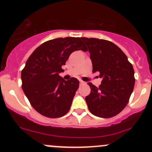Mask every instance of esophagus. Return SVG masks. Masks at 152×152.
<instances>
[{
    "instance_id": "34e87169",
    "label": "esophagus",
    "mask_w": 152,
    "mask_h": 152,
    "mask_svg": "<svg viewBox=\"0 0 152 152\" xmlns=\"http://www.w3.org/2000/svg\"><path fill=\"white\" fill-rule=\"evenodd\" d=\"M79 82H80V85H85V82H83V81H82V80H80V81H79Z\"/></svg>"
}]
</instances>
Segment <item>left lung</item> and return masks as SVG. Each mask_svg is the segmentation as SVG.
Returning a JSON list of instances; mask_svg holds the SVG:
<instances>
[{
  "label": "left lung",
  "mask_w": 152,
  "mask_h": 152,
  "mask_svg": "<svg viewBox=\"0 0 152 152\" xmlns=\"http://www.w3.org/2000/svg\"><path fill=\"white\" fill-rule=\"evenodd\" d=\"M90 53L93 72L102 78L99 87L89 82L91 91L85 98L90 113L100 118L117 115L129 101L135 79L132 65L113 42L97 38L81 37Z\"/></svg>",
  "instance_id": "1"
}]
</instances>
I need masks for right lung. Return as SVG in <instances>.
I'll use <instances>...</instances> for the list:
<instances>
[{"mask_svg": "<svg viewBox=\"0 0 152 152\" xmlns=\"http://www.w3.org/2000/svg\"><path fill=\"white\" fill-rule=\"evenodd\" d=\"M86 50L79 37L56 38L43 42L31 53L21 72L22 88L31 105L45 117L68 113L79 86L76 78L64 80L59 73L75 50Z\"/></svg>", "mask_w": 152, "mask_h": 152, "instance_id": "right-lung-1", "label": "right lung"}]
</instances>
